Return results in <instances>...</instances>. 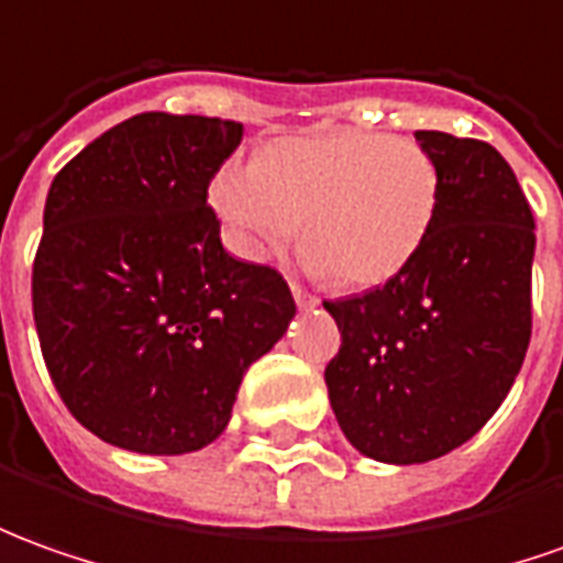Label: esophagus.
I'll use <instances>...</instances> for the list:
<instances>
[{
  "instance_id": "1",
  "label": "esophagus",
  "mask_w": 563,
  "mask_h": 563,
  "mask_svg": "<svg viewBox=\"0 0 563 563\" xmlns=\"http://www.w3.org/2000/svg\"><path fill=\"white\" fill-rule=\"evenodd\" d=\"M292 298H296L298 308H313L317 305V296H311L305 286H298V283H292Z\"/></svg>"
}]
</instances>
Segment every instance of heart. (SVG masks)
<instances>
[{"instance_id":"b5f03b06","label":"heart","mask_w":563,"mask_h":563,"mask_svg":"<svg viewBox=\"0 0 563 563\" xmlns=\"http://www.w3.org/2000/svg\"><path fill=\"white\" fill-rule=\"evenodd\" d=\"M441 200L434 156L412 137L327 132L277 141L218 172L212 202L236 250L267 262L301 228L317 271L351 289L397 277L426 246Z\"/></svg>"}]
</instances>
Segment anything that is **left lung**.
Returning <instances> with one entry per match:
<instances>
[{
  "label": "left lung",
  "instance_id": "8db88e82",
  "mask_svg": "<svg viewBox=\"0 0 563 563\" xmlns=\"http://www.w3.org/2000/svg\"><path fill=\"white\" fill-rule=\"evenodd\" d=\"M441 172L426 246L363 296L323 301L342 345L330 404L363 456L428 462L474 438L506 400L530 345L533 212L503 153L416 132Z\"/></svg>",
  "mask_w": 563,
  "mask_h": 563
}]
</instances>
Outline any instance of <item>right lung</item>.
<instances>
[{"mask_svg":"<svg viewBox=\"0 0 563 563\" xmlns=\"http://www.w3.org/2000/svg\"><path fill=\"white\" fill-rule=\"evenodd\" d=\"M243 125L137 113L57 172L33 258V320L64 407L151 456L228 428L243 373L296 301L280 271L236 262L206 202Z\"/></svg>","mask_w":563,"mask_h":563,"instance_id":"right-lung-1","label":"right lung"}]
</instances>
